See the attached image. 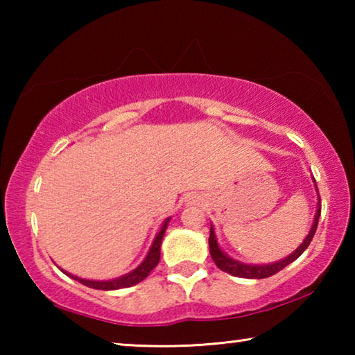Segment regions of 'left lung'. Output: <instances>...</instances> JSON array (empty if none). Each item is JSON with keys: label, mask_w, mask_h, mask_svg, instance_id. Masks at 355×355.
I'll use <instances>...</instances> for the list:
<instances>
[{"label": "left lung", "mask_w": 355, "mask_h": 355, "mask_svg": "<svg viewBox=\"0 0 355 355\" xmlns=\"http://www.w3.org/2000/svg\"><path fill=\"white\" fill-rule=\"evenodd\" d=\"M313 183H315V189L318 192L315 178H313ZM320 216H321V199H320V194H318L316 213H315L313 225H311L309 235L305 236V239L302 243H300L299 248L294 252H291V254L288 257H285L284 260L268 263V264H248V263L238 261V260H235V258H232L230 255H227L225 252L219 248V243H218V238H216L213 225H211V228H209V239H208L209 254H211L213 261L216 263V266H218L220 271L235 275V277H241V279H266V277H271V275L277 274L279 271H282V269L286 268L288 264L293 263L294 260H297V258L304 254V250L309 248L310 241L315 236V232H316V227H318V219H320Z\"/></svg>", "instance_id": "1"}]
</instances>
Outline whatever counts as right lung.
Returning <instances> with one entry per match:
<instances>
[{
    "mask_svg": "<svg viewBox=\"0 0 355 355\" xmlns=\"http://www.w3.org/2000/svg\"><path fill=\"white\" fill-rule=\"evenodd\" d=\"M169 220H171V218H167L163 222V225H161L159 232L156 233V236L153 239L152 245H150V250H148V254L146 255V258H144V261L136 269H133V271H130L128 274L120 275V277L111 279V280H87V279L78 277V275H71L70 272L64 271V269H61V271L65 275H69V277L73 279V280L80 282V284L86 285L89 288H94V290L111 291V290H120V288H128V286L137 285V284H139V282H142L144 279H146L147 275L156 268V264L159 263V258H161V243H163V236H164V233H166L167 225H169Z\"/></svg>",
    "mask_w": 355,
    "mask_h": 355,
    "instance_id": "obj_1",
    "label": "right lung"
}]
</instances>
